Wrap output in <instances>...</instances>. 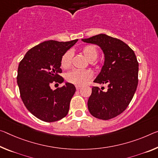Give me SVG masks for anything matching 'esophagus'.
Here are the masks:
<instances>
[{"instance_id": "obj_1", "label": "esophagus", "mask_w": 158, "mask_h": 158, "mask_svg": "<svg viewBox=\"0 0 158 158\" xmlns=\"http://www.w3.org/2000/svg\"><path fill=\"white\" fill-rule=\"evenodd\" d=\"M81 86H79V85H77V86H76V89L77 90H79V89H81Z\"/></svg>"}]
</instances>
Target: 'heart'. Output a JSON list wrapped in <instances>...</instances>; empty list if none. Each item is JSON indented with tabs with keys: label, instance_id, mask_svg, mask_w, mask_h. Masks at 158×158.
<instances>
[{
	"label": "heart",
	"instance_id": "b5f03b06",
	"mask_svg": "<svg viewBox=\"0 0 158 158\" xmlns=\"http://www.w3.org/2000/svg\"><path fill=\"white\" fill-rule=\"evenodd\" d=\"M81 52L84 57L88 60L89 62H93L96 60L98 55V51L96 47L93 45H87L81 48ZM72 56V51H67L62 57L61 59V66L63 68H67L71 64ZM92 74L91 72L86 70H79L74 69L71 72H67L65 74V79L69 83L82 85L86 84L89 80L91 78Z\"/></svg>",
	"mask_w": 158,
	"mask_h": 158
}]
</instances>
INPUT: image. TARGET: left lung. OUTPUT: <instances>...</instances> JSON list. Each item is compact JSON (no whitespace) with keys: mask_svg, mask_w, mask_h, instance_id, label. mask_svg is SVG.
Masks as SVG:
<instances>
[{"mask_svg":"<svg viewBox=\"0 0 158 158\" xmlns=\"http://www.w3.org/2000/svg\"><path fill=\"white\" fill-rule=\"evenodd\" d=\"M81 41L98 46L105 57L101 72L94 82L107 84V91L92 87L89 110L98 119H112L126 110L136 92L139 74L136 55L124 42L104 34Z\"/></svg>","mask_w":158,"mask_h":158,"instance_id":"1","label":"left lung"}]
</instances>
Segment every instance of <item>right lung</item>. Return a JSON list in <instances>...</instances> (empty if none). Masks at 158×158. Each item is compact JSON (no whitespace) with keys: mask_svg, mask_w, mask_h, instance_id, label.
<instances>
[{"mask_svg":"<svg viewBox=\"0 0 158 158\" xmlns=\"http://www.w3.org/2000/svg\"><path fill=\"white\" fill-rule=\"evenodd\" d=\"M77 41H44L27 51L19 62L17 81L21 98L27 109L42 121H58L68 113L76 91L74 84L65 82L54 91L50 84L64 81L60 76L62 57Z\"/></svg>","mask_w":158,"mask_h":158,"instance_id":"1","label":"right lung"}]
</instances>
